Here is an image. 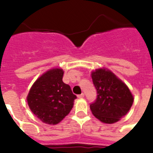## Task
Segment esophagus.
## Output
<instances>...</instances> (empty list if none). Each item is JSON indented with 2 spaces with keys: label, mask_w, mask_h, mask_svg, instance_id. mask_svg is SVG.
<instances>
[{
  "label": "esophagus",
  "mask_w": 153,
  "mask_h": 153,
  "mask_svg": "<svg viewBox=\"0 0 153 153\" xmlns=\"http://www.w3.org/2000/svg\"><path fill=\"white\" fill-rule=\"evenodd\" d=\"M78 98H84V94L82 93L81 94H79V95H78Z\"/></svg>",
  "instance_id": "34e87169"
}]
</instances>
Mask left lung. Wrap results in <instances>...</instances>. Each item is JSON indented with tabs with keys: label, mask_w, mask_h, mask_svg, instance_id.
I'll list each match as a JSON object with an SVG mask.
<instances>
[{
	"label": "left lung",
	"mask_w": 153,
	"mask_h": 153,
	"mask_svg": "<svg viewBox=\"0 0 153 153\" xmlns=\"http://www.w3.org/2000/svg\"><path fill=\"white\" fill-rule=\"evenodd\" d=\"M97 99L90 105L92 114L101 122L114 124L127 114L133 103V95L128 86L107 68L91 71Z\"/></svg>",
	"instance_id": "left-lung-1"
}]
</instances>
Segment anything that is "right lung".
<instances>
[{"label":"right lung","instance_id":"1","mask_svg":"<svg viewBox=\"0 0 153 153\" xmlns=\"http://www.w3.org/2000/svg\"><path fill=\"white\" fill-rule=\"evenodd\" d=\"M63 70L54 67L36 80L27 94L31 111L48 125H57L69 114L76 96L62 82Z\"/></svg>","mask_w":153,"mask_h":153}]
</instances>
